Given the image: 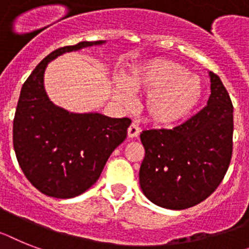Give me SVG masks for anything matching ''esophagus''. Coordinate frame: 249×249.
<instances>
[{
    "label": "esophagus",
    "mask_w": 249,
    "mask_h": 249,
    "mask_svg": "<svg viewBox=\"0 0 249 249\" xmlns=\"http://www.w3.org/2000/svg\"><path fill=\"white\" fill-rule=\"evenodd\" d=\"M139 134V128H138L137 124H131L128 128V138H135Z\"/></svg>",
    "instance_id": "34e87169"
}]
</instances>
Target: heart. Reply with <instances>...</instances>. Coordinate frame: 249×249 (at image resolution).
I'll list each match as a JSON object with an SVG mask.
<instances>
[{"instance_id":"b5f03b06","label":"heart","mask_w":249,"mask_h":249,"mask_svg":"<svg viewBox=\"0 0 249 249\" xmlns=\"http://www.w3.org/2000/svg\"><path fill=\"white\" fill-rule=\"evenodd\" d=\"M123 83L115 86L114 97L128 105L130 92H148L143 108L148 120L158 126L182 121L200 104L202 83L182 64L168 59H149L129 67Z\"/></svg>"}]
</instances>
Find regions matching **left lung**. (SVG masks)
Masks as SVG:
<instances>
[{
  "label": "left lung",
  "mask_w": 249,
  "mask_h": 249,
  "mask_svg": "<svg viewBox=\"0 0 249 249\" xmlns=\"http://www.w3.org/2000/svg\"><path fill=\"white\" fill-rule=\"evenodd\" d=\"M208 106L172 130H145L139 170L143 194L171 210L191 208L210 196L224 178L233 150V105L224 85L209 72Z\"/></svg>",
  "instance_id": "8db88e82"
}]
</instances>
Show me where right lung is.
I'll return each mask as SVG.
<instances>
[{
	"instance_id": "add662e5",
	"label": "right lung",
	"mask_w": 249,
	"mask_h": 249,
	"mask_svg": "<svg viewBox=\"0 0 249 249\" xmlns=\"http://www.w3.org/2000/svg\"><path fill=\"white\" fill-rule=\"evenodd\" d=\"M104 44L106 40L81 41L54 50L22 85L14 119V149L26 178L44 195L71 199L83 194L126 138L130 119L71 112L50 101L44 87L52 60Z\"/></svg>"
}]
</instances>
